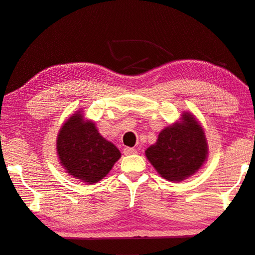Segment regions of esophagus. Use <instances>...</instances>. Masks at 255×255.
I'll return each mask as SVG.
<instances>
[{"label": "esophagus", "mask_w": 255, "mask_h": 255, "mask_svg": "<svg viewBox=\"0 0 255 255\" xmlns=\"http://www.w3.org/2000/svg\"><path fill=\"white\" fill-rule=\"evenodd\" d=\"M137 151L135 148H131V147H125L124 148V154L125 155H130V154H135Z\"/></svg>", "instance_id": "34e87169"}]
</instances>
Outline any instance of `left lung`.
Returning a JSON list of instances; mask_svg holds the SVG:
<instances>
[{"instance_id":"left-lung-1","label":"left lung","mask_w":255,"mask_h":255,"mask_svg":"<svg viewBox=\"0 0 255 255\" xmlns=\"http://www.w3.org/2000/svg\"><path fill=\"white\" fill-rule=\"evenodd\" d=\"M209 146L203 127L191 112L160 131L145 155L157 173L169 181H183L203 167Z\"/></svg>"}]
</instances>
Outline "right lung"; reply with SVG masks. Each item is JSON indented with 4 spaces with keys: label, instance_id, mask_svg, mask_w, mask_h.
<instances>
[{
    "label": "right lung",
    "instance_id": "1",
    "mask_svg": "<svg viewBox=\"0 0 255 255\" xmlns=\"http://www.w3.org/2000/svg\"><path fill=\"white\" fill-rule=\"evenodd\" d=\"M83 113L82 110L72 113L60 128L56 154L68 175L93 185L110 172L121 153L100 134L94 121L85 118Z\"/></svg>",
    "mask_w": 255,
    "mask_h": 255
}]
</instances>
